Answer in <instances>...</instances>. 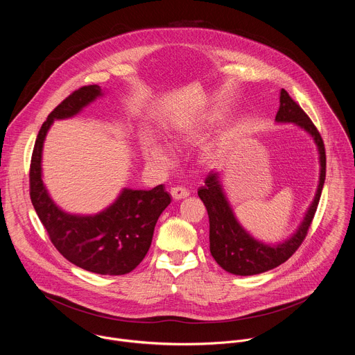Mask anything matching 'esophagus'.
Here are the masks:
<instances>
[{
  "mask_svg": "<svg viewBox=\"0 0 355 355\" xmlns=\"http://www.w3.org/2000/svg\"><path fill=\"white\" fill-rule=\"evenodd\" d=\"M170 193H171V196L174 199H184V198H187L189 195V191L182 188V187H173Z\"/></svg>",
  "mask_w": 355,
  "mask_h": 355,
  "instance_id": "esophagus-1",
  "label": "esophagus"
}]
</instances>
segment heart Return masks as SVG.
Masks as SVG:
<instances>
[{
  "label": "heart",
  "instance_id": "1",
  "mask_svg": "<svg viewBox=\"0 0 355 355\" xmlns=\"http://www.w3.org/2000/svg\"><path fill=\"white\" fill-rule=\"evenodd\" d=\"M218 123L215 115H200L178 128L173 136L175 144H188L204 139ZM226 148V139L220 137L211 143L205 151L204 157L207 162H216L222 157ZM144 155L150 163L162 168H168L173 164V157L168 147L159 139L150 137L144 143Z\"/></svg>",
  "mask_w": 355,
  "mask_h": 355
}]
</instances>
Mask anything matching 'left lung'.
<instances>
[{"label": "left lung", "mask_w": 355, "mask_h": 355, "mask_svg": "<svg viewBox=\"0 0 355 355\" xmlns=\"http://www.w3.org/2000/svg\"><path fill=\"white\" fill-rule=\"evenodd\" d=\"M275 122L293 123L313 139L318 147L320 164L318 189L297 229L284 241L272 244L256 239L241 226L223 189V174L219 171H211L208 174L205 185L198 189V195L207 207L209 216L211 254L225 271L234 275H257L285 263L306 237L324 185L326 151L322 136L309 116L303 112L284 88L279 92V110Z\"/></svg>", "instance_id": "8db88e82"}]
</instances>
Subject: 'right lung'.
I'll return each instance as SVG.
<instances>
[{
    "label": "right lung",
    "instance_id": "1",
    "mask_svg": "<svg viewBox=\"0 0 355 355\" xmlns=\"http://www.w3.org/2000/svg\"><path fill=\"white\" fill-rule=\"evenodd\" d=\"M105 91L87 85L69 95L42 125L31 162L32 205L60 254L71 264L101 275H123L144 259L155 226L170 205L163 184L150 191L123 188L110 207L95 215H76L59 208L42 180V155L46 135L55 121L78 115Z\"/></svg>",
    "mask_w": 355,
    "mask_h": 355
}]
</instances>
